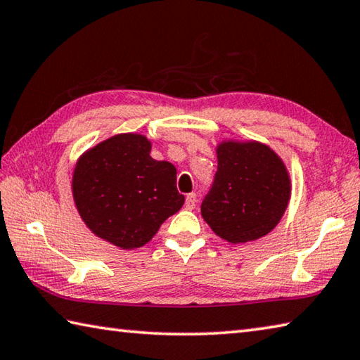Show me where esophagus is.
Listing matches in <instances>:
<instances>
[{
	"label": "esophagus",
	"instance_id": "34e87169",
	"mask_svg": "<svg viewBox=\"0 0 360 360\" xmlns=\"http://www.w3.org/2000/svg\"><path fill=\"white\" fill-rule=\"evenodd\" d=\"M197 206V195L188 193L186 197V209H193Z\"/></svg>",
	"mask_w": 360,
	"mask_h": 360
}]
</instances>
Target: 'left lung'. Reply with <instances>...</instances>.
I'll list each match as a JSON object with an SVG mask.
<instances>
[{
  "label": "left lung",
  "mask_w": 360,
  "mask_h": 360,
  "mask_svg": "<svg viewBox=\"0 0 360 360\" xmlns=\"http://www.w3.org/2000/svg\"><path fill=\"white\" fill-rule=\"evenodd\" d=\"M217 172L202 198L201 215L228 243L255 240L276 226L288 206L291 186L283 162L261 143H221Z\"/></svg>",
  "instance_id": "left-lung-1"
}]
</instances>
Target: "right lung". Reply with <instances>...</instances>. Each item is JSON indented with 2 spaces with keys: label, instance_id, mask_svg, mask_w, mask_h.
<instances>
[{
  "label": "right lung",
  "instance_id": "1",
  "mask_svg": "<svg viewBox=\"0 0 360 360\" xmlns=\"http://www.w3.org/2000/svg\"><path fill=\"white\" fill-rule=\"evenodd\" d=\"M146 136L122 134L78 160L72 192L78 212L97 236L121 248L141 247L184 205L176 168L154 160Z\"/></svg>",
  "mask_w": 360,
  "mask_h": 360
}]
</instances>
